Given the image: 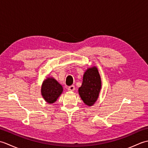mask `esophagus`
<instances>
[{
  "label": "esophagus",
  "mask_w": 148,
  "mask_h": 148,
  "mask_svg": "<svg viewBox=\"0 0 148 148\" xmlns=\"http://www.w3.org/2000/svg\"><path fill=\"white\" fill-rule=\"evenodd\" d=\"M68 90L69 91H74L75 90V86L74 85H71L68 87Z\"/></svg>",
  "instance_id": "obj_1"
}]
</instances>
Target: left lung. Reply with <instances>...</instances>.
Listing matches in <instances>:
<instances>
[{
    "label": "left lung",
    "mask_w": 148,
    "mask_h": 148,
    "mask_svg": "<svg viewBox=\"0 0 148 148\" xmlns=\"http://www.w3.org/2000/svg\"><path fill=\"white\" fill-rule=\"evenodd\" d=\"M101 79L95 67L87 69L84 74L82 85L79 88L81 99L87 106H93L99 97Z\"/></svg>",
    "instance_id": "left-lung-1"
}]
</instances>
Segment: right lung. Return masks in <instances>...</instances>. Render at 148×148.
Segmentation results:
<instances>
[{
  "label": "right lung",
  "mask_w": 148,
  "mask_h": 148,
  "mask_svg": "<svg viewBox=\"0 0 148 148\" xmlns=\"http://www.w3.org/2000/svg\"><path fill=\"white\" fill-rule=\"evenodd\" d=\"M63 92V88L58 81L53 77H48L44 81L41 88L43 98L47 102H55Z\"/></svg>",
  "instance_id": "obj_1"
}]
</instances>
